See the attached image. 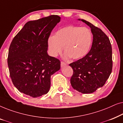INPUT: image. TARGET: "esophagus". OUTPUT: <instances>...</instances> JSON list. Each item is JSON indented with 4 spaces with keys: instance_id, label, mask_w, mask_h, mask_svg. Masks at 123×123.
<instances>
[{
    "instance_id": "1",
    "label": "esophagus",
    "mask_w": 123,
    "mask_h": 123,
    "mask_svg": "<svg viewBox=\"0 0 123 123\" xmlns=\"http://www.w3.org/2000/svg\"><path fill=\"white\" fill-rule=\"evenodd\" d=\"M60 65H61L62 67H63L65 66V65H67V64L64 63V62H61V64H60Z\"/></svg>"
}]
</instances>
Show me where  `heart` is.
I'll list each match as a JSON object with an SVG mask.
<instances>
[{"label":"heart","mask_w":123,"mask_h":123,"mask_svg":"<svg viewBox=\"0 0 123 123\" xmlns=\"http://www.w3.org/2000/svg\"><path fill=\"white\" fill-rule=\"evenodd\" d=\"M92 42V35L88 28L69 26L57 31L49 38L48 44L53 56L61 53L64 47L65 56L78 59L88 53Z\"/></svg>","instance_id":"obj_1"}]
</instances>
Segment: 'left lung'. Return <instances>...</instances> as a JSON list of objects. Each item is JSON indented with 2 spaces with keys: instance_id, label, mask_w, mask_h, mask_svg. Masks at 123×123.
<instances>
[{
  "instance_id": "obj_1",
  "label": "left lung",
  "mask_w": 123,
  "mask_h": 123,
  "mask_svg": "<svg viewBox=\"0 0 123 123\" xmlns=\"http://www.w3.org/2000/svg\"><path fill=\"white\" fill-rule=\"evenodd\" d=\"M91 28L93 35L91 49L82 59L70 63L73 74L70 83L82 93H91L105 85L112 68L110 40L100 28L84 19H78Z\"/></svg>"
}]
</instances>
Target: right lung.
I'll return each mask as SVG.
<instances>
[{
    "mask_svg": "<svg viewBox=\"0 0 123 123\" xmlns=\"http://www.w3.org/2000/svg\"><path fill=\"white\" fill-rule=\"evenodd\" d=\"M60 21L57 15L27 22L10 45L8 65L13 85L32 97L45 95L50 77L60 69V62L47 53L48 38Z\"/></svg>",
    "mask_w": 123,
    "mask_h": 123,
    "instance_id": "add662e5",
    "label": "right lung"
}]
</instances>
